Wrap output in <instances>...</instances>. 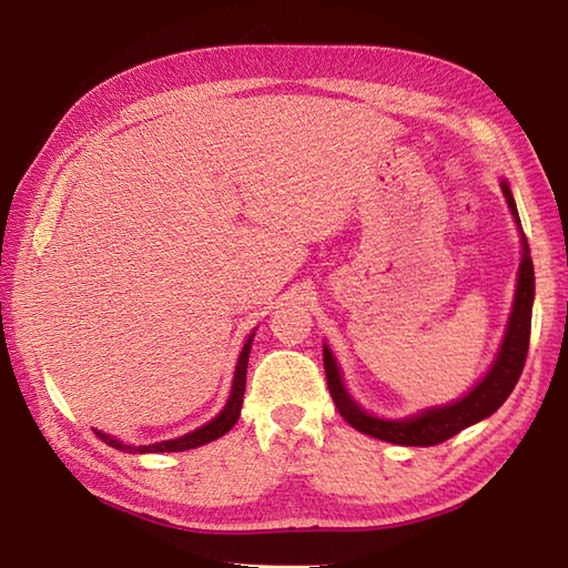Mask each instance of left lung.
<instances>
[{"mask_svg": "<svg viewBox=\"0 0 568 568\" xmlns=\"http://www.w3.org/2000/svg\"><path fill=\"white\" fill-rule=\"evenodd\" d=\"M503 193L507 199V205L515 215V223L519 225L517 205L507 183H503ZM523 230V227H519ZM531 301H535V264L529 257V245L523 233V264H519L517 276V294L513 304L510 323H507L503 348L497 353V361L493 363L490 373L483 377L476 389H470V395L463 397L460 402L446 404V407L426 409L414 419L404 422H385L377 416L365 414L345 392L338 365H335L333 355L328 348H323V367H326V379L331 397L338 407L341 416L348 422L353 429L363 432L367 436H375L379 442L399 444V446H436L448 442L450 436L466 429L470 424H478L485 416H490L505 404V399L513 395L519 375L527 361L529 351V333H531Z\"/></svg>", "mask_w": 568, "mask_h": 568, "instance_id": "left-lung-1", "label": "left lung"}]
</instances>
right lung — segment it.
<instances>
[{
  "instance_id": "obj_1",
  "label": "right lung",
  "mask_w": 568,
  "mask_h": 568,
  "mask_svg": "<svg viewBox=\"0 0 568 568\" xmlns=\"http://www.w3.org/2000/svg\"><path fill=\"white\" fill-rule=\"evenodd\" d=\"M252 338L254 333L247 338L245 348L240 353V361L235 367V382H233V392H230V399L225 404V409L220 412L211 424L201 426V429H195L186 436L181 438H173V442H161V444H152V446H124L120 444L118 438H112L108 434H100L95 432L102 442L112 448H120V450H130V454H171V450H189V448H199L207 442H215V438L225 436L230 429H233L235 422L240 419V409H242V397H245V382H247V361H250V348H252Z\"/></svg>"
}]
</instances>
